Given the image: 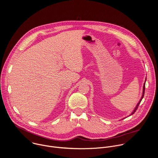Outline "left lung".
I'll return each mask as SVG.
<instances>
[{"mask_svg": "<svg viewBox=\"0 0 158 158\" xmlns=\"http://www.w3.org/2000/svg\"><path fill=\"white\" fill-rule=\"evenodd\" d=\"M146 81H147V78H146V79H145V82H146ZM145 83H144V85H143V95H142V98H141V99H140V100L139 101V103L137 104V106L135 107V110H134V111L132 112V113L131 114V115H132L133 114H134L135 113V112L137 111V110L138 109V107H139V105H140V102H142V100L143 99V97H144V94H145Z\"/></svg>", "mask_w": 158, "mask_h": 158, "instance_id": "8db88e82", "label": "left lung"}]
</instances>
